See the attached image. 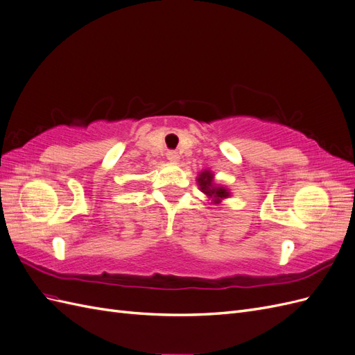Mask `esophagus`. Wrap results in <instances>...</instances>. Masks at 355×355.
Segmentation results:
<instances>
[{
    "mask_svg": "<svg viewBox=\"0 0 355 355\" xmlns=\"http://www.w3.org/2000/svg\"><path fill=\"white\" fill-rule=\"evenodd\" d=\"M167 158L170 159V161H173V163H176V161L179 159V154L176 153V151H167Z\"/></svg>",
    "mask_w": 355,
    "mask_h": 355,
    "instance_id": "esophagus-1",
    "label": "esophagus"
}]
</instances>
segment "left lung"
<instances>
[{
	"label": "left lung",
	"mask_w": 355,
	"mask_h": 355,
	"mask_svg": "<svg viewBox=\"0 0 355 355\" xmlns=\"http://www.w3.org/2000/svg\"><path fill=\"white\" fill-rule=\"evenodd\" d=\"M197 180H198L200 189L204 192V194L209 197H214V202H220L222 198H227L230 196V192L223 187H214L213 175L210 171H202Z\"/></svg>",
	"instance_id": "obj_1"
}]
</instances>
